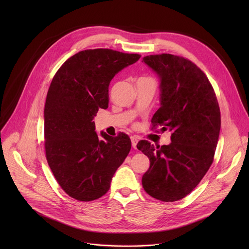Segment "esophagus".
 I'll use <instances>...</instances> for the list:
<instances>
[{"instance_id": "esophagus-1", "label": "esophagus", "mask_w": 249, "mask_h": 249, "mask_svg": "<svg viewBox=\"0 0 249 249\" xmlns=\"http://www.w3.org/2000/svg\"><path fill=\"white\" fill-rule=\"evenodd\" d=\"M130 139H131L132 147H133L134 149H137V144H138V142H139V139H138L136 136H131Z\"/></svg>"}]
</instances>
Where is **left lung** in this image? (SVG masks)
Instances as JSON below:
<instances>
[{"label":"left lung","instance_id":"8db88e82","mask_svg":"<svg viewBox=\"0 0 249 249\" xmlns=\"http://www.w3.org/2000/svg\"><path fill=\"white\" fill-rule=\"evenodd\" d=\"M142 62L160 80V107L152 123L172 133L169 145L138 143L151 162L142 184L158 200L178 201L199 184L213 162L221 129L219 103L208 78L191 61L161 54Z\"/></svg>","mask_w":249,"mask_h":249}]
</instances>
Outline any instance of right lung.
Here are the masks:
<instances>
[{"label":"right lung","instance_id":"1","mask_svg":"<svg viewBox=\"0 0 249 249\" xmlns=\"http://www.w3.org/2000/svg\"><path fill=\"white\" fill-rule=\"evenodd\" d=\"M140 58L111 49L85 50L69 58L52 80L44 107L46 159L62 189L79 201L107 192L131 150L123 133L100 132L99 139L92 119L108 107L114 76Z\"/></svg>","mask_w":249,"mask_h":249}]
</instances>
